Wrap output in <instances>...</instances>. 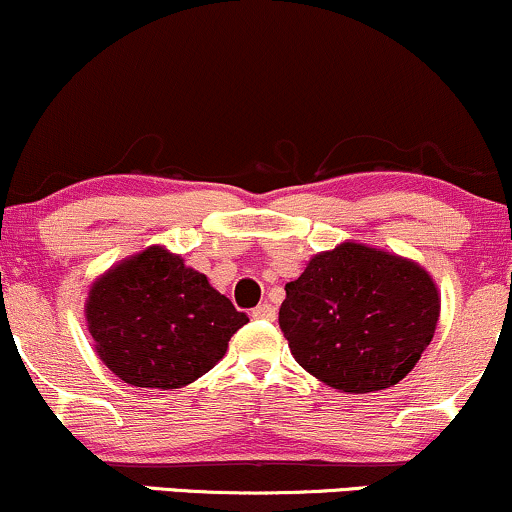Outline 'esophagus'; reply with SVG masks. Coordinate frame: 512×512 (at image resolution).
Here are the masks:
<instances>
[{
	"mask_svg": "<svg viewBox=\"0 0 512 512\" xmlns=\"http://www.w3.org/2000/svg\"><path fill=\"white\" fill-rule=\"evenodd\" d=\"M275 314H278V311H275V306L273 304H258L254 311H251V316L254 318H263V321H275Z\"/></svg>",
	"mask_w": 512,
	"mask_h": 512,
	"instance_id": "esophagus-1",
	"label": "esophagus"
}]
</instances>
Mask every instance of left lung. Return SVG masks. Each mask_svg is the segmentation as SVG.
Returning a JSON list of instances; mask_svg holds the SVG:
<instances>
[{
    "mask_svg": "<svg viewBox=\"0 0 512 512\" xmlns=\"http://www.w3.org/2000/svg\"><path fill=\"white\" fill-rule=\"evenodd\" d=\"M280 328L302 369L340 393L400 383L436 333L441 294L412 258L342 242L285 285Z\"/></svg>",
    "mask_w": 512,
    "mask_h": 512,
    "instance_id": "obj_1",
    "label": "left lung"
}]
</instances>
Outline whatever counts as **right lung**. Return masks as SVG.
<instances>
[{"label":"right lung","mask_w":512,"mask_h":512,"mask_svg":"<svg viewBox=\"0 0 512 512\" xmlns=\"http://www.w3.org/2000/svg\"><path fill=\"white\" fill-rule=\"evenodd\" d=\"M86 321L114 376L170 390L208 374L249 318L182 256L155 244L95 278Z\"/></svg>","instance_id":"1"}]
</instances>
